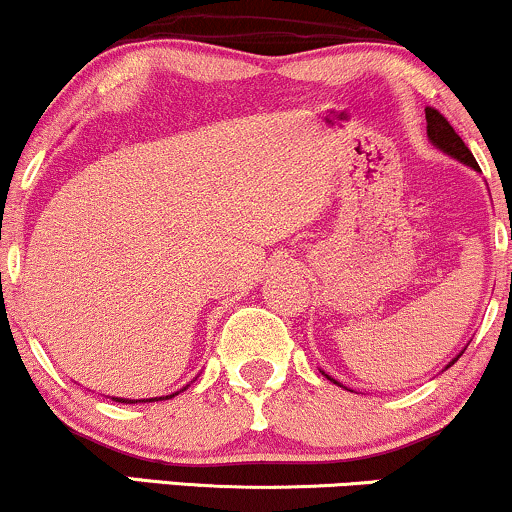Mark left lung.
Wrapping results in <instances>:
<instances>
[{
    "instance_id": "8db88e82",
    "label": "left lung",
    "mask_w": 512,
    "mask_h": 512,
    "mask_svg": "<svg viewBox=\"0 0 512 512\" xmlns=\"http://www.w3.org/2000/svg\"><path fill=\"white\" fill-rule=\"evenodd\" d=\"M426 134H429L431 143L441 148L443 153L453 155V158L465 162V165H470V167H474V170H479V165H477V160H474L472 150L465 146V141H462V138L455 134V129L450 126L448 119L443 117V114L438 110H434V107H426ZM455 362H458V357H455L448 366H453ZM448 366H446V369H448ZM326 378H330V376H326ZM330 381H333V378H330ZM333 383H338V381H333Z\"/></svg>"
}]
</instances>
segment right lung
Masks as SVG:
<instances>
[{"label":"right lung","instance_id":"right-lung-1","mask_svg":"<svg viewBox=\"0 0 512 512\" xmlns=\"http://www.w3.org/2000/svg\"><path fill=\"white\" fill-rule=\"evenodd\" d=\"M174 395H177V393L165 395V398H153V400H170V398H174ZM112 400H117V402H126V405H134V402H146V400H126V398H112ZM153 400H148V402H153Z\"/></svg>","mask_w":512,"mask_h":512}]
</instances>
